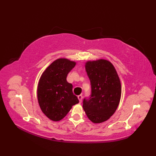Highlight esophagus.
Wrapping results in <instances>:
<instances>
[{
    "label": "esophagus",
    "mask_w": 156,
    "mask_h": 156,
    "mask_svg": "<svg viewBox=\"0 0 156 156\" xmlns=\"http://www.w3.org/2000/svg\"><path fill=\"white\" fill-rule=\"evenodd\" d=\"M78 99H79V103H81L82 101V99H83V96L82 95H79L77 96Z\"/></svg>",
    "instance_id": "34e87169"
}]
</instances>
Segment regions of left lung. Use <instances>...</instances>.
<instances>
[{
  "mask_svg": "<svg viewBox=\"0 0 156 156\" xmlns=\"http://www.w3.org/2000/svg\"><path fill=\"white\" fill-rule=\"evenodd\" d=\"M85 69L92 94L88 100L84 99L83 109L93 123H102L110 119L119 105L122 87L119 75L105 59L87 61Z\"/></svg>",
  "mask_w": 156,
  "mask_h": 156,
  "instance_id": "left-lung-1",
  "label": "left lung"
}]
</instances>
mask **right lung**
Returning a JSON list of instances; mask_svg holds the SVG:
<instances>
[{
  "label": "right lung",
  "instance_id": "1",
  "mask_svg": "<svg viewBox=\"0 0 156 156\" xmlns=\"http://www.w3.org/2000/svg\"><path fill=\"white\" fill-rule=\"evenodd\" d=\"M76 62L67 58H58L41 74L37 85L39 105L44 114L53 121H60L72 106L79 103L73 94V86L66 77Z\"/></svg>",
  "mask_w": 156,
  "mask_h": 156
}]
</instances>
